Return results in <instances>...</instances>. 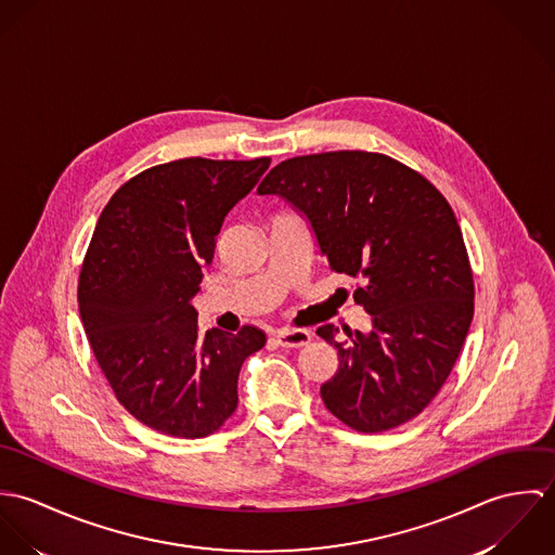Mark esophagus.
I'll use <instances>...</instances> for the list:
<instances>
[{
    "mask_svg": "<svg viewBox=\"0 0 555 555\" xmlns=\"http://www.w3.org/2000/svg\"><path fill=\"white\" fill-rule=\"evenodd\" d=\"M275 339L284 348H301L312 339V335L306 328H280L275 333Z\"/></svg>",
    "mask_w": 555,
    "mask_h": 555,
    "instance_id": "esophagus-1",
    "label": "esophagus"
}]
</instances>
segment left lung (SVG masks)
<instances>
[{"instance_id":"1","label":"left lung","mask_w":555,"mask_h":555,"mask_svg":"<svg viewBox=\"0 0 555 555\" xmlns=\"http://www.w3.org/2000/svg\"><path fill=\"white\" fill-rule=\"evenodd\" d=\"M310 222L320 254L359 278L354 301L370 333L333 324L318 335L337 350L320 387L331 414L376 434L414 418L449 378L475 314V282L462 229L447 198L416 170L370 152L284 159L258 185Z\"/></svg>"}]
</instances>
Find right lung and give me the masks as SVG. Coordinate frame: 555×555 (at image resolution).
Returning <instances> with one entry per match:
<instances>
[{
  "label": "right lung",
  "mask_w": 555,
  "mask_h": 555,
  "mask_svg": "<svg viewBox=\"0 0 555 555\" xmlns=\"http://www.w3.org/2000/svg\"><path fill=\"white\" fill-rule=\"evenodd\" d=\"M269 164H158L124 183L95 224L79 278L82 328L119 403L159 434L220 429L237 408L243 361L267 341L256 326L203 333L190 301L224 218Z\"/></svg>",
  "instance_id": "right-lung-1"
}]
</instances>
